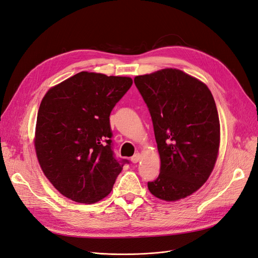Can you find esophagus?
Listing matches in <instances>:
<instances>
[{
  "instance_id": "obj_1",
  "label": "esophagus",
  "mask_w": 258,
  "mask_h": 258,
  "mask_svg": "<svg viewBox=\"0 0 258 258\" xmlns=\"http://www.w3.org/2000/svg\"><path fill=\"white\" fill-rule=\"evenodd\" d=\"M140 154L139 153H136L134 156H133L132 158H131V161H132V163L133 164H137L138 163V161H139V159H140Z\"/></svg>"
}]
</instances>
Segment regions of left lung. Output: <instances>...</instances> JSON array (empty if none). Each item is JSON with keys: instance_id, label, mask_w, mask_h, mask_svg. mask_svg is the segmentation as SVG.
I'll use <instances>...</instances> for the list:
<instances>
[{"instance_id": "left-lung-1", "label": "left lung", "mask_w": 258, "mask_h": 258, "mask_svg": "<svg viewBox=\"0 0 258 258\" xmlns=\"http://www.w3.org/2000/svg\"><path fill=\"white\" fill-rule=\"evenodd\" d=\"M135 85L153 122L160 173L150 192L173 202L196 192L215 167L220 122L211 90L177 69L136 76Z\"/></svg>"}]
</instances>
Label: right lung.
Returning a JSON list of instances; mask_svg holds the SVG:
<instances>
[{"label": "right lung", "mask_w": 258, "mask_h": 258, "mask_svg": "<svg viewBox=\"0 0 258 258\" xmlns=\"http://www.w3.org/2000/svg\"><path fill=\"white\" fill-rule=\"evenodd\" d=\"M132 84L126 76L83 71L45 93L37 114L36 154L46 178L66 198L100 201L128 163L114 157L109 116Z\"/></svg>", "instance_id": "add662e5"}]
</instances>
